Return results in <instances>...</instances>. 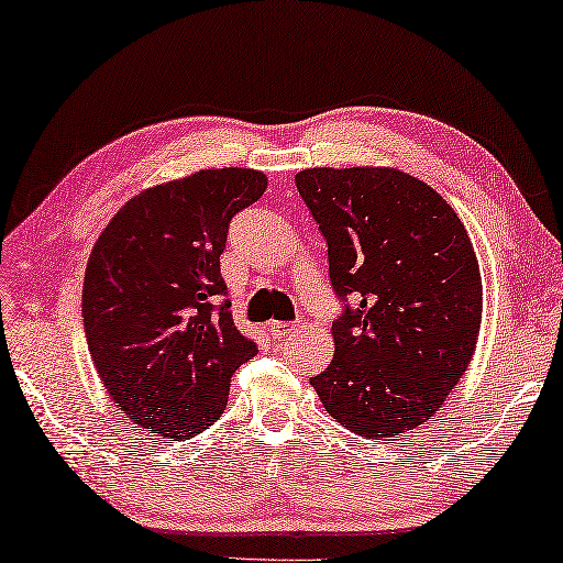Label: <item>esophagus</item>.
<instances>
[{
	"label": "esophagus",
	"mask_w": 563,
	"mask_h": 563,
	"mask_svg": "<svg viewBox=\"0 0 563 563\" xmlns=\"http://www.w3.org/2000/svg\"><path fill=\"white\" fill-rule=\"evenodd\" d=\"M269 331H272V336L274 339H284V336H289L291 331H294V324H289V321H272L269 324Z\"/></svg>",
	"instance_id": "1"
}]
</instances>
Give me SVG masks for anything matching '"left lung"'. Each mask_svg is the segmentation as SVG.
<instances>
[{"mask_svg":"<svg viewBox=\"0 0 563 563\" xmlns=\"http://www.w3.org/2000/svg\"><path fill=\"white\" fill-rule=\"evenodd\" d=\"M297 189L327 239L342 301L334 358L311 384L354 434L399 437L444 404L472 362L482 324L474 246L456 211L404 172L303 169Z\"/></svg>","mask_w":563,"mask_h":563,"instance_id":"8db88e82","label":"left lung"}]
</instances>
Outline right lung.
<instances>
[{
  "label": "right lung",
  "mask_w": 563,
  "mask_h": 563,
  "mask_svg": "<svg viewBox=\"0 0 563 563\" xmlns=\"http://www.w3.org/2000/svg\"><path fill=\"white\" fill-rule=\"evenodd\" d=\"M264 189L256 169H201L126 201L91 249V362L122 413L164 439L209 429L232 374L260 352L234 327L219 256L232 219Z\"/></svg>",
  "instance_id": "obj_1"
}]
</instances>
